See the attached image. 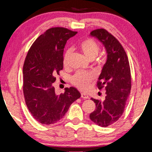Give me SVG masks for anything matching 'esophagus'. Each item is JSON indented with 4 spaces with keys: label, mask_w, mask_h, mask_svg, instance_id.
Wrapping results in <instances>:
<instances>
[{
    "label": "esophagus",
    "mask_w": 152,
    "mask_h": 152,
    "mask_svg": "<svg viewBox=\"0 0 152 152\" xmlns=\"http://www.w3.org/2000/svg\"><path fill=\"white\" fill-rule=\"evenodd\" d=\"M81 98H84V99H87V98H89V96L86 93L83 92V93H81Z\"/></svg>",
    "instance_id": "34e87169"
}]
</instances>
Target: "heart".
<instances>
[{"label": "heart", "mask_w": 152, "mask_h": 152, "mask_svg": "<svg viewBox=\"0 0 152 152\" xmlns=\"http://www.w3.org/2000/svg\"><path fill=\"white\" fill-rule=\"evenodd\" d=\"M79 48L85 56L91 61L94 59L100 52V47L98 44L91 38L83 40L79 44ZM71 52L72 50L68 49L65 53L63 58V63L65 65H67ZM93 79L94 75L92 74L85 72H78L72 76V83L79 89H86L89 87V84Z\"/></svg>", "instance_id": "1"}]
</instances>
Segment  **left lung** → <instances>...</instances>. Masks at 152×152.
Segmentation results:
<instances>
[{"mask_svg":"<svg viewBox=\"0 0 152 152\" xmlns=\"http://www.w3.org/2000/svg\"><path fill=\"white\" fill-rule=\"evenodd\" d=\"M90 35L103 44L107 58L97 82L98 89H105V99L91 98L96 103V110L89 118L98 126L105 127L116 123L123 114L131 91V72L127 54L112 34L104 29H97Z\"/></svg>","mask_w":152,"mask_h":152,"instance_id":"8db88e82","label":"left lung"}]
</instances>
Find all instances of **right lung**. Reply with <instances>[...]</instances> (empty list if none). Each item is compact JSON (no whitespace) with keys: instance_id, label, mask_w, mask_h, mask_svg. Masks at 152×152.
I'll return each instance as SVG.
<instances>
[{"instance_id":"right-lung-1","label":"right lung","mask_w":152,"mask_h":152,"mask_svg":"<svg viewBox=\"0 0 152 152\" xmlns=\"http://www.w3.org/2000/svg\"><path fill=\"white\" fill-rule=\"evenodd\" d=\"M73 31L52 27L38 37L31 46L23 65V94L31 116L40 123L51 125L65 116L80 94L73 87L58 95L53 85L55 75L63 68L64 48Z\"/></svg>"}]
</instances>
